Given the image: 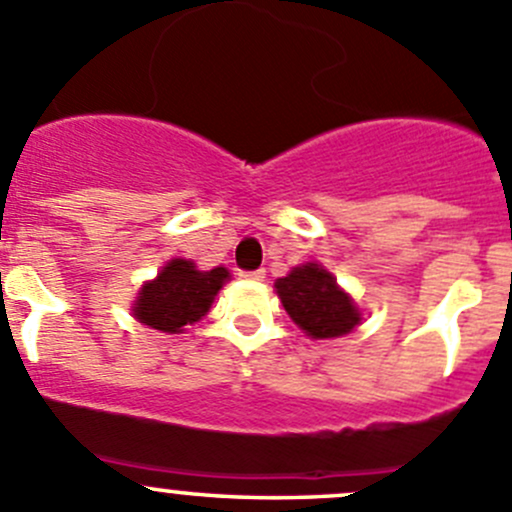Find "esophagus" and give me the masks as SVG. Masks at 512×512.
Here are the masks:
<instances>
[{
    "label": "esophagus",
    "mask_w": 512,
    "mask_h": 512,
    "mask_svg": "<svg viewBox=\"0 0 512 512\" xmlns=\"http://www.w3.org/2000/svg\"><path fill=\"white\" fill-rule=\"evenodd\" d=\"M240 277H245V280H262L265 270H242Z\"/></svg>",
    "instance_id": "34e87169"
}]
</instances>
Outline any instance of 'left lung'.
Returning <instances> with one entry per match:
<instances>
[{
    "label": "left lung",
    "instance_id": "left-lung-1",
    "mask_svg": "<svg viewBox=\"0 0 512 512\" xmlns=\"http://www.w3.org/2000/svg\"><path fill=\"white\" fill-rule=\"evenodd\" d=\"M287 315L315 340L347 335L360 322V312L337 287L335 277L315 262L295 267L275 282Z\"/></svg>",
    "mask_w": 512,
    "mask_h": 512
}]
</instances>
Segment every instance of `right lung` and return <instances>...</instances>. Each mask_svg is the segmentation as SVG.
<instances>
[{
    "label": "right lung",
    "mask_w": 512,
    "mask_h": 512,
    "mask_svg": "<svg viewBox=\"0 0 512 512\" xmlns=\"http://www.w3.org/2000/svg\"><path fill=\"white\" fill-rule=\"evenodd\" d=\"M230 277L225 267L200 272L195 262L172 260L157 280L147 282L135 302V317L160 332H182L210 310L217 290Z\"/></svg>",
    "instance_id": "add662e5"
}]
</instances>
